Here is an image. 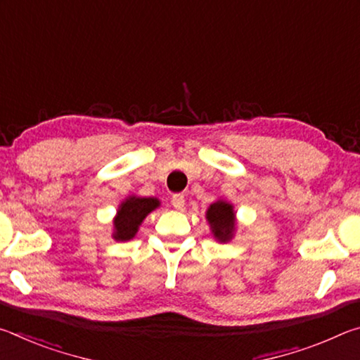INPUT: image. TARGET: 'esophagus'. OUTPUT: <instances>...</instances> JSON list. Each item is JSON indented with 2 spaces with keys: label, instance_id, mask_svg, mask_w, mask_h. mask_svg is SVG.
<instances>
[{
  "label": "esophagus",
  "instance_id": "34e87169",
  "mask_svg": "<svg viewBox=\"0 0 360 360\" xmlns=\"http://www.w3.org/2000/svg\"><path fill=\"white\" fill-rule=\"evenodd\" d=\"M172 203L176 210H184V205H186V200H184V195L182 193H174L173 198H172Z\"/></svg>",
  "mask_w": 360,
  "mask_h": 360
}]
</instances>
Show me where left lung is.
<instances>
[{
    "label": "left lung",
    "mask_w": 360,
    "mask_h": 360,
    "mask_svg": "<svg viewBox=\"0 0 360 360\" xmlns=\"http://www.w3.org/2000/svg\"><path fill=\"white\" fill-rule=\"evenodd\" d=\"M206 221L210 224L211 233L219 243L233 240L236 231V212L233 205L227 200L219 198L206 210Z\"/></svg>",
    "instance_id": "8db88e82"
}]
</instances>
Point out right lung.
Segmentation results:
<instances>
[{
  "label": "right lung",
  "instance_id": "add662e5",
  "mask_svg": "<svg viewBox=\"0 0 360 360\" xmlns=\"http://www.w3.org/2000/svg\"><path fill=\"white\" fill-rule=\"evenodd\" d=\"M158 206H160V200L155 197L129 195L125 200H122L112 219V238L115 241H130L135 238L144 219Z\"/></svg>",
  "mask_w": 360,
  "mask_h": 360
}]
</instances>
